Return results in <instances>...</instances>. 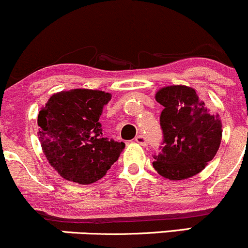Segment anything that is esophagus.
<instances>
[{
	"label": "esophagus",
	"instance_id": "1",
	"mask_svg": "<svg viewBox=\"0 0 248 248\" xmlns=\"http://www.w3.org/2000/svg\"><path fill=\"white\" fill-rule=\"evenodd\" d=\"M135 142L139 143V145H141V146H147V143H148L147 142L146 137H143V135H141V134H139L135 137Z\"/></svg>",
	"mask_w": 248,
	"mask_h": 248
}]
</instances>
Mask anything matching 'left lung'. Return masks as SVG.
Segmentation results:
<instances>
[{
  "instance_id": "left-lung-1",
  "label": "left lung",
  "mask_w": 248,
  "mask_h": 248,
  "mask_svg": "<svg viewBox=\"0 0 248 248\" xmlns=\"http://www.w3.org/2000/svg\"><path fill=\"white\" fill-rule=\"evenodd\" d=\"M164 106L160 115L164 141L153 155V167L170 180H184L200 173L216 156L222 137L219 115H212L195 89L168 86L155 94Z\"/></svg>"
}]
</instances>
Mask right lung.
<instances>
[{"mask_svg":"<svg viewBox=\"0 0 248 248\" xmlns=\"http://www.w3.org/2000/svg\"><path fill=\"white\" fill-rule=\"evenodd\" d=\"M111 95L72 89L51 95L37 116L39 139L49 164L63 179L89 185L106 175L124 142L103 138L99 122Z\"/></svg>","mask_w":248,"mask_h":248,"instance_id":"obj_1","label":"right lung"}]
</instances>
